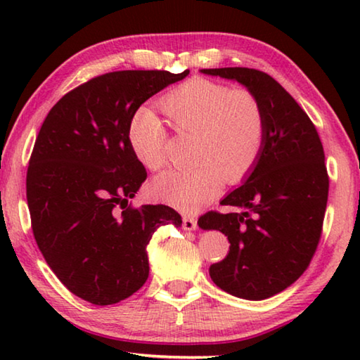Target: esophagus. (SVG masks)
I'll use <instances>...</instances> for the list:
<instances>
[{
    "label": "esophagus",
    "instance_id": "34e87169",
    "mask_svg": "<svg viewBox=\"0 0 360 360\" xmlns=\"http://www.w3.org/2000/svg\"><path fill=\"white\" fill-rule=\"evenodd\" d=\"M182 229L187 231L197 230V219L193 216H184V219H182Z\"/></svg>",
    "mask_w": 360,
    "mask_h": 360
}]
</instances>
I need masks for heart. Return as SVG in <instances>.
<instances>
[{
    "instance_id": "obj_1",
    "label": "heart",
    "mask_w": 360,
    "mask_h": 360,
    "mask_svg": "<svg viewBox=\"0 0 360 360\" xmlns=\"http://www.w3.org/2000/svg\"><path fill=\"white\" fill-rule=\"evenodd\" d=\"M160 106L176 131L192 135L191 160L195 162L155 176L150 192L162 202L184 211L197 210L222 182L243 181L259 162L266 119L260 100L249 90L192 77L163 96ZM127 138L146 168L165 165L168 133L150 109L139 108L131 115Z\"/></svg>"
}]
</instances>
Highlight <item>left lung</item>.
<instances>
[{
  "label": "left lung",
  "instance_id": "obj_1",
  "mask_svg": "<svg viewBox=\"0 0 360 360\" xmlns=\"http://www.w3.org/2000/svg\"><path fill=\"white\" fill-rule=\"evenodd\" d=\"M200 71L245 85L265 111L259 162L221 202L238 211H210L198 219L203 230L222 231L230 243L227 257L210 266L217 288L245 300H265L295 283L318 248L328 195L324 149L307 112L266 72Z\"/></svg>",
  "mask_w": 360,
  "mask_h": 360
}]
</instances>
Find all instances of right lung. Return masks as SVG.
Masks as SVG:
<instances>
[{
  "instance_id": "add662e5",
  "label": "right lung",
  "mask_w": 360,
  "mask_h": 360,
  "mask_svg": "<svg viewBox=\"0 0 360 360\" xmlns=\"http://www.w3.org/2000/svg\"><path fill=\"white\" fill-rule=\"evenodd\" d=\"M187 75L106 72L66 94L41 127L27 173L33 235L51 270L85 302L105 307L141 289L154 231L181 227L169 206H130L148 173L127 129L146 100Z\"/></svg>"
}]
</instances>
